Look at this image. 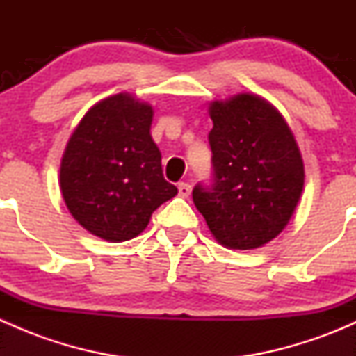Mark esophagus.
Masks as SVG:
<instances>
[{
    "instance_id": "1",
    "label": "esophagus",
    "mask_w": 356,
    "mask_h": 356,
    "mask_svg": "<svg viewBox=\"0 0 356 356\" xmlns=\"http://www.w3.org/2000/svg\"><path fill=\"white\" fill-rule=\"evenodd\" d=\"M177 189L179 196H182V198H189V195H191V186H189L188 182H179Z\"/></svg>"
}]
</instances>
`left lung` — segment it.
Returning a JSON list of instances; mask_svg holds the SVG:
<instances>
[{"instance_id": "obj_1", "label": "left lung", "mask_w": 356, "mask_h": 356, "mask_svg": "<svg viewBox=\"0 0 356 356\" xmlns=\"http://www.w3.org/2000/svg\"><path fill=\"white\" fill-rule=\"evenodd\" d=\"M213 182L196 184L193 201L220 245L254 250L288 225L305 184L289 125L257 95L210 105Z\"/></svg>"}]
</instances>
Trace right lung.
Listing matches in <instances>:
<instances>
[{
  "mask_svg": "<svg viewBox=\"0 0 356 356\" xmlns=\"http://www.w3.org/2000/svg\"><path fill=\"white\" fill-rule=\"evenodd\" d=\"M153 108L127 92L96 103L67 143L60 189L72 217L91 234L120 243L141 234L174 198L149 129Z\"/></svg>",
  "mask_w": 356,
  "mask_h": 356,
  "instance_id": "obj_1",
  "label": "right lung"
}]
</instances>
